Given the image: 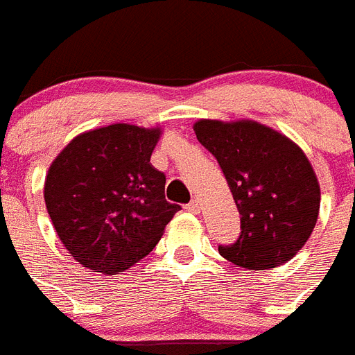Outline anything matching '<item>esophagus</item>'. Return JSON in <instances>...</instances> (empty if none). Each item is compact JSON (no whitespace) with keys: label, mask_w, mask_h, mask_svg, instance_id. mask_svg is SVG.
I'll use <instances>...</instances> for the list:
<instances>
[{"label":"esophagus","mask_w":355,"mask_h":355,"mask_svg":"<svg viewBox=\"0 0 355 355\" xmlns=\"http://www.w3.org/2000/svg\"><path fill=\"white\" fill-rule=\"evenodd\" d=\"M186 209L191 211V213H198V211H200V202H198V200H191V202H189V204L186 205Z\"/></svg>","instance_id":"obj_1"}]
</instances>
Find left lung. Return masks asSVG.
I'll list each match as a JSON object with an SVG mask.
<instances>
[{
    "label": "left lung",
    "mask_w": 355,
    "mask_h": 355,
    "mask_svg": "<svg viewBox=\"0 0 355 355\" xmlns=\"http://www.w3.org/2000/svg\"><path fill=\"white\" fill-rule=\"evenodd\" d=\"M195 133L218 162L240 213V236L220 245V254L251 270L291 260L320 213V184L305 153L252 121H198Z\"/></svg>",
    "instance_id": "1"
}]
</instances>
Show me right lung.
<instances>
[{
    "label": "right lung",
    "mask_w": 355,
    "mask_h": 355,
    "mask_svg": "<svg viewBox=\"0 0 355 355\" xmlns=\"http://www.w3.org/2000/svg\"><path fill=\"white\" fill-rule=\"evenodd\" d=\"M159 137V128L112 124L77 135L50 166V220L68 252L94 272L141 261L180 211L166 200V177L150 162Z\"/></svg>",
    "instance_id": "add662e5"
}]
</instances>
